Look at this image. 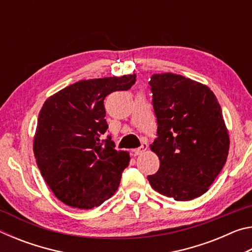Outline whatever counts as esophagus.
<instances>
[{
	"label": "esophagus",
	"instance_id": "34e87169",
	"mask_svg": "<svg viewBox=\"0 0 252 252\" xmlns=\"http://www.w3.org/2000/svg\"><path fill=\"white\" fill-rule=\"evenodd\" d=\"M147 149H148V144H147V143H142L141 147L138 148V149H135V150H133L134 156L136 157V156L142 155V153H144V152L147 151Z\"/></svg>",
	"mask_w": 252,
	"mask_h": 252
}]
</instances>
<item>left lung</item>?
Masks as SVG:
<instances>
[{
  "mask_svg": "<svg viewBox=\"0 0 252 252\" xmlns=\"http://www.w3.org/2000/svg\"><path fill=\"white\" fill-rule=\"evenodd\" d=\"M158 138L150 149L160 168L148 176L158 192L177 201L209 190L227 161L229 133L218 100L210 88L174 73L151 76Z\"/></svg>",
  "mask_w": 252,
  "mask_h": 252,
  "instance_id": "left-lung-1",
  "label": "left lung"
}]
</instances>
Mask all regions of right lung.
<instances>
[{"instance_id":"1","label":"right lung","mask_w":252,"mask_h":252,"mask_svg":"<svg viewBox=\"0 0 252 252\" xmlns=\"http://www.w3.org/2000/svg\"><path fill=\"white\" fill-rule=\"evenodd\" d=\"M135 74L82 80L44 102L37 118L33 151L42 177L60 201L92 209L112 197L130 162L126 151L114 149L103 101L114 91H126Z\"/></svg>"}]
</instances>
